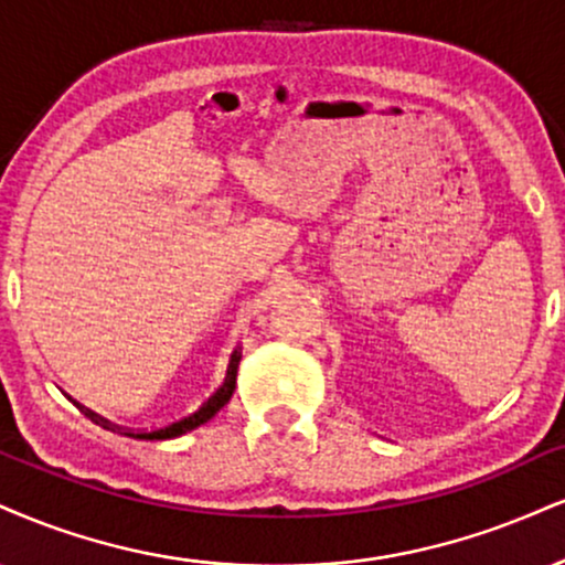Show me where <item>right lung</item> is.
Listing matches in <instances>:
<instances>
[{"label": "right lung", "mask_w": 565, "mask_h": 565, "mask_svg": "<svg viewBox=\"0 0 565 565\" xmlns=\"http://www.w3.org/2000/svg\"><path fill=\"white\" fill-rule=\"evenodd\" d=\"M239 360H242V355H236V352H234V355H231L226 382H223L213 394H210L207 403L202 405L200 411H194L192 416H186V418H181V420H173L171 426H162V429H154V431H149V434H139V437H141V439H173V437H181V434L196 429V426L207 424V420L213 418L215 413L221 411V407L228 403L231 394H234V386H236V365H239Z\"/></svg>", "instance_id": "right-lung-1"}]
</instances>
